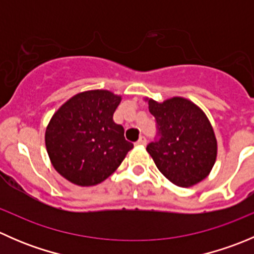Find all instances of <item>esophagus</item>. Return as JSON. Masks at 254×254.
<instances>
[{
  "instance_id": "obj_1",
  "label": "esophagus",
  "mask_w": 254,
  "mask_h": 254,
  "mask_svg": "<svg viewBox=\"0 0 254 254\" xmlns=\"http://www.w3.org/2000/svg\"><path fill=\"white\" fill-rule=\"evenodd\" d=\"M146 142H147V141H146V137L142 135V136H140V139L136 141V145L143 146V145H146Z\"/></svg>"
}]
</instances>
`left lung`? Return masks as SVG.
<instances>
[{"mask_svg":"<svg viewBox=\"0 0 254 254\" xmlns=\"http://www.w3.org/2000/svg\"><path fill=\"white\" fill-rule=\"evenodd\" d=\"M145 101L160 135L146 150L160 172L183 188L206 178L216 161L217 141L205 113L182 97L162 103L148 98Z\"/></svg>","mask_w":254,"mask_h":254,"instance_id":"8db88e82","label":"left lung"}]
</instances>
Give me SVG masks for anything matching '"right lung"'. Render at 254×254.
Instances as JSON below:
<instances>
[{"label": "right lung", "instance_id": "right-lung-1", "mask_svg": "<svg viewBox=\"0 0 254 254\" xmlns=\"http://www.w3.org/2000/svg\"><path fill=\"white\" fill-rule=\"evenodd\" d=\"M122 97L107 89L81 92L63 104L49 122L45 146L51 165L81 187L106 181L134 147L113 114Z\"/></svg>", "mask_w": 254, "mask_h": 254}]
</instances>
